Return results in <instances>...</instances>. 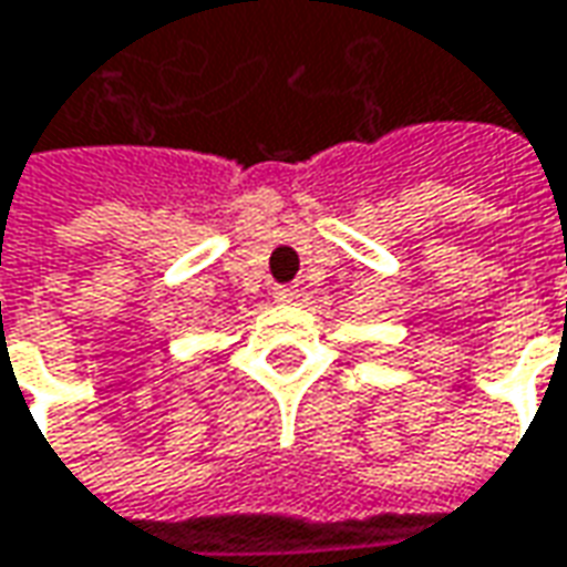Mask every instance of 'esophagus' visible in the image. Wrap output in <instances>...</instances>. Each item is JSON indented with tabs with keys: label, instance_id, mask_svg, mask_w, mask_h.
Masks as SVG:
<instances>
[{
	"label": "esophagus",
	"instance_id": "obj_1",
	"mask_svg": "<svg viewBox=\"0 0 567 567\" xmlns=\"http://www.w3.org/2000/svg\"><path fill=\"white\" fill-rule=\"evenodd\" d=\"M272 298L282 303H291L298 298V285H276V288H272Z\"/></svg>",
	"mask_w": 567,
	"mask_h": 567
}]
</instances>
